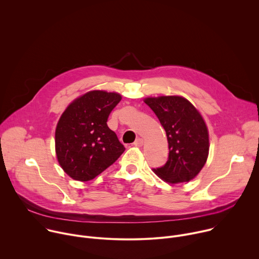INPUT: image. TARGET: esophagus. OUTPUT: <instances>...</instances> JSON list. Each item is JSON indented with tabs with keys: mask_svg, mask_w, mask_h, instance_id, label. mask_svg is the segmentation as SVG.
Wrapping results in <instances>:
<instances>
[{
	"mask_svg": "<svg viewBox=\"0 0 259 259\" xmlns=\"http://www.w3.org/2000/svg\"><path fill=\"white\" fill-rule=\"evenodd\" d=\"M134 145H135V146H138V147L142 146V145H143V139H142V138H137V139L134 141Z\"/></svg>",
	"mask_w": 259,
	"mask_h": 259,
	"instance_id": "1",
	"label": "esophagus"
}]
</instances>
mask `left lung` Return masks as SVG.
<instances>
[{
	"label": "left lung",
	"instance_id": "obj_1",
	"mask_svg": "<svg viewBox=\"0 0 259 259\" xmlns=\"http://www.w3.org/2000/svg\"><path fill=\"white\" fill-rule=\"evenodd\" d=\"M166 131L169 156L166 164L154 169L170 183L187 182L204 167L209 153L206 124L196 107L180 96L146 98Z\"/></svg>",
	"mask_w": 259,
	"mask_h": 259
}]
</instances>
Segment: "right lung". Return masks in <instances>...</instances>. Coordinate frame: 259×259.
Here are the masks:
<instances>
[{
	"mask_svg": "<svg viewBox=\"0 0 259 259\" xmlns=\"http://www.w3.org/2000/svg\"><path fill=\"white\" fill-rule=\"evenodd\" d=\"M121 98L118 93L90 91L64 110L55 131V149L60 166L71 178L91 180L124 153L125 146L106 124Z\"/></svg>",
	"mask_w": 259,
	"mask_h": 259,
	"instance_id": "1",
	"label": "right lung"
}]
</instances>
